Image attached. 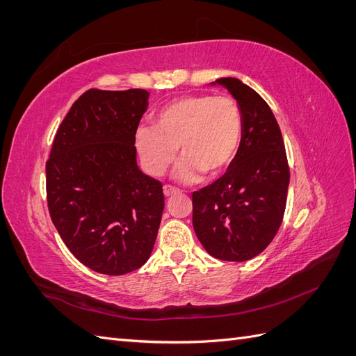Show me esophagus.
<instances>
[{"label":"esophagus","instance_id":"obj_1","mask_svg":"<svg viewBox=\"0 0 356 356\" xmlns=\"http://www.w3.org/2000/svg\"><path fill=\"white\" fill-rule=\"evenodd\" d=\"M163 193H165L166 197H169V196H172V195H175V193H178V188L172 187V186H165V187H163Z\"/></svg>","mask_w":356,"mask_h":356}]
</instances>
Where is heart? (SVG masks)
Masks as SVG:
<instances>
[{"label":"heart","instance_id":"b5f03b06","mask_svg":"<svg viewBox=\"0 0 356 356\" xmlns=\"http://www.w3.org/2000/svg\"><path fill=\"white\" fill-rule=\"evenodd\" d=\"M134 141L148 175H163L179 148L175 178L195 182L200 172L217 175L232 163L242 141V113L230 96H184L166 104L154 126H139Z\"/></svg>","mask_w":356,"mask_h":356}]
</instances>
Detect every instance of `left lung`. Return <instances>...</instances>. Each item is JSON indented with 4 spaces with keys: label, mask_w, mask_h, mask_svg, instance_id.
I'll return each mask as SVG.
<instances>
[{
    "label": "left lung",
    "mask_w": 356,
    "mask_h": 356,
    "mask_svg": "<svg viewBox=\"0 0 356 356\" xmlns=\"http://www.w3.org/2000/svg\"><path fill=\"white\" fill-rule=\"evenodd\" d=\"M227 89L242 113V141L225 174L193 193V227L204 250L224 261L263 252L284 218L289 168L270 106L238 79L211 83Z\"/></svg>",
    "instance_id": "left-lung-1"
}]
</instances>
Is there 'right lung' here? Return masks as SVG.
Segmentation results:
<instances>
[{
	"instance_id": "right-lung-1",
	"label": "right lung",
	"mask_w": 356,
	"mask_h": 356,
	"mask_svg": "<svg viewBox=\"0 0 356 356\" xmlns=\"http://www.w3.org/2000/svg\"><path fill=\"white\" fill-rule=\"evenodd\" d=\"M144 89H90L60 123L46 163L53 224L72 255L118 276L145 264L157 238L161 182L136 163L135 131L147 111Z\"/></svg>"
}]
</instances>
